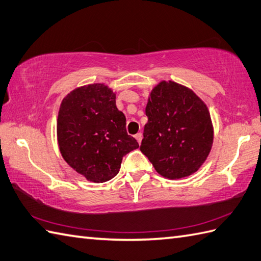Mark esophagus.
Listing matches in <instances>:
<instances>
[{"instance_id": "34e87169", "label": "esophagus", "mask_w": 261, "mask_h": 261, "mask_svg": "<svg viewBox=\"0 0 261 261\" xmlns=\"http://www.w3.org/2000/svg\"><path fill=\"white\" fill-rule=\"evenodd\" d=\"M135 138H136V141L138 142V144H141V142H142V138H143L142 133H137V134L135 135Z\"/></svg>"}]
</instances>
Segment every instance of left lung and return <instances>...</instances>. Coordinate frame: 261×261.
I'll list each match as a JSON object with an SVG mask.
<instances>
[{"label":"left lung","instance_id":"obj_1","mask_svg":"<svg viewBox=\"0 0 261 261\" xmlns=\"http://www.w3.org/2000/svg\"><path fill=\"white\" fill-rule=\"evenodd\" d=\"M141 152L160 175L177 179L198 171L213 144L211 116L204 101L188 87L161 82L152 89L145 109Z\"/></svg>","mask_w":261,"mask_h":261}]
</instances>
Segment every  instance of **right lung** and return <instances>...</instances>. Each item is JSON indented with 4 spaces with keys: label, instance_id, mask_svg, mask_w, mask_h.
<instances>
[{
    "label": "right lung",
    "instance_id": "obj_1",
    "mask_svg": "<svg viewBox=\"0 0 261 261\" xmlns=\"http://www.w3.org/2000/svg\"><path fill=\"white\" fill-rule=\"evenodd\" d=\"M57 137L68 165L95 183L117 175L123 156L140 146L127 134L125 115L116 107V94L103 84L78 87L63 98Z\"/></svg>",
    "mask_w": 261,
    "mask_h": 261
}]
</instances>
